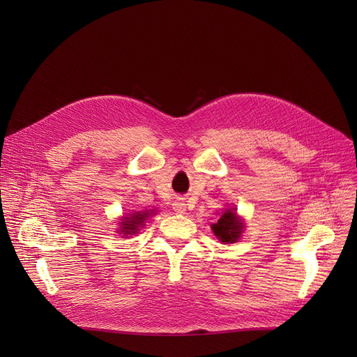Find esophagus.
<instances>
[{"mask_svg": "<svg viewBox=\"0 0 357 357\" xmlns=\"http://www.w3.org/2000/svg\"><path fill=\"white\" fill-rule=\"evenodd\" d=\"M172 208H174V211H175V213H178V214H183V213H185V210H186V204L183 202V199L178 198V199H175V201H174V204H172Z\"/></svg>", "mask_w": 357, "mask_h": 357, "instance_id": "esophagus-1", "label": "esophagus"}]
</instances>
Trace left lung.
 Returning a JSON list of instances; mask_svg holds the SVG:
<instances>
[{"label":"left lung","mask_w":357,"mask_h":357,"mask_svg":"<svg viewBox=\"0 0 357 357\" xmlns=\"http://www.w3.org/2000/svg\"><path fill=\"white\" fill-rule=\"evenodd\" d=\"M211 227L217 238H220L222 243H234L240 237L243 224L238 221L234 211L226 210V213Z\"/></svg>","instance_id":"8db88e82"}]
</instances>
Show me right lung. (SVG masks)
<instances>
[{
	"label": "right lung",
	"instance_id": "right-lung-1",
	"mask_svg": "<svg viewBox=\"0 0 357 357\" xmlns=\"http://www.w3.org/2000/svg\"><path fill=\"white\" fill-rule=\"evenodd\" d=\"M149 215V213H136L131 217H126V220L123 221V227H121V231L124 234H131V233H136V230H139L137 227L142 226L143 221L146 220V217Z\"/></svg>",
	"mask_w": 357,
	"mask_h": 357
}]
</instances>
